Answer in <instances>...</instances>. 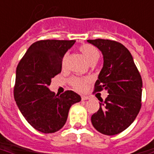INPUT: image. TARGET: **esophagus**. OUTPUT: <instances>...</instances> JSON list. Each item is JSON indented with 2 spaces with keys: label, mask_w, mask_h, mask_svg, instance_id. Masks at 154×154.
Here are the masks:
<instances>
[{
  "label": "esophagus",
  "mask_w": 154,
  "mask_h": 154,
  "mask_svg": "<svg viewBox=\"0 0 154 154\" xmlns=\"http://www.w3.org/2000/svg\"><path fill=\"white\" fill-rule=\"evenodd\" d=\"M89 97H88V96H86V95H82V101H85V100H87V99H89Z\"/></svg>",
  "instance_id": "obj_1"
}]
</instances>
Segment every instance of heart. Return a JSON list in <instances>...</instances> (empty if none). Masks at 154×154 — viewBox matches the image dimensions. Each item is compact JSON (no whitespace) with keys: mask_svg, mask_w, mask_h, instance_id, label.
<instances>
[{"mask_svg":"<svg viewBox=\"0 0 154 154\" xmlns=\"http://www.w3.org/2000/svg\"><path fill=\"white\" fill-rule=\"evenodd\" d=\"M80 51H81L82 55L84 56V57H85L89 64H94L99 60V56H100L99 51L94 46L90 45V44L82 45L80 48ZM68 58H69V55L66 53L63 57V60H62V67H65ZM88 81L89 80L87 78L75 77H72V79L70 80V84L74 89L81 91V90H83L85 89V84L87 83Z\"/></svg>","mask_w":154,"mask_h":154,"instance_id":"obj_1","label":"heart"}]
</instances>
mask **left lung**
<instances>
[{
    "label": "left lung",
    "instance_id": "8db88e82",
    "mask_svg": "<svg viewBox=\"0 0 154 154\" xmlns=\"http://www.w3.org/2000/svg\"><path fill=\"white\" fill-rule=\"evenodd\" d=\"M101 51L103 66L94 85L95 91L106 90L109 95L100 101L91 116L94 128L107 136L128 128L141 106L142 79L130 51L120 43L109 39H89Z\"/></svg>",
    "mask_w": 154,
    "mask_h": 154
}]
</instances>
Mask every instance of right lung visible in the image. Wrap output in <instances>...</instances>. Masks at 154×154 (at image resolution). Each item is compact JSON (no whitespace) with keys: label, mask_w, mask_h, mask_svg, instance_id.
Segmentation results:
<instances>
[{"label":"right lung","mask_w":154,"mask_h":154,"mask_svg":"<svg viewBox=\"0 0 154 154\" xmlns=\"http://www.w3.org/2000/svg\"><path fill=\"white\" fill-rule=\"evenodd\" d=\"M74 40L47 39L30 45L16 69L14 99L31 126L52 133L66 123L69 109L81 96L72 90L60 95L49 90L51 79L61 72L62 60Z\"/></svg>","instance_id":"1"}]
</instances>
